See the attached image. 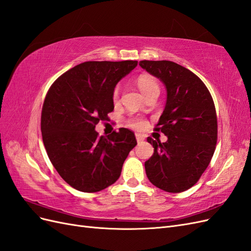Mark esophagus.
<instances>
[{
    "instance_id": "34e87169",
    "label": "esophagus",
    "mask_w": 251,
    "mask_h": 251,
    "mask_svg": "<svg viewBox=\"0 0 251 251\" xmlns=\"http://www.w3.org/2000/svg\"><path fill=\"white\" fill-rule=\"evenodd\" d=\"M135 136H136V139H137V142H138V143H141V142H143V140H144L143 135H141V134L137 133V134H136Z\"/></svg>"
}]
</instances>
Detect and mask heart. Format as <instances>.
I'll list each match as a JSON object with an SVG mask.
<instances>
[{"label":"heart","instance_id":"b5f03b06","mask_svg":"<svg viewBox=\"0 0 251 251\" xmlns=\"http://www.w3.org/2000/svg\"><path fill=\"white\" fill-rule=\"evenodd\" d=\"M137 86L141 91V93L144 95V97H147L151 94H155V93L159 94V91H160L156 79H154L151 76H148V75H142V76H140L137 79ZM118 94H119V88L117 87L115 90H114V94H113L114 98H116ZM130 125L136 128H143L146 126L147 123L142 119L132 118L130 120Z\"/></svg>","mask_w":251,"mask_h":251}]
</instances>
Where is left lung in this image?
<instances>
[{
	"mask_svg": "<svg viewBox=\"0 0 251 251\" xmlns=\"http://www.w3.org/2000/svg\"><path fill=\"white\" fill-rule=\"evenodd\" d=\"M139 66L160 79L166 103L156 131L168 140L151 137L154 154L144 163L149 180L168 193H181L200 179L215 153L218 123L215 103L204 82L170 60H141Z\"/></svg>",
	"mask_w": 251,
	"mask_h": 251,
	"instance_id": "1",
	"label": "left lung"
}]
</instances>
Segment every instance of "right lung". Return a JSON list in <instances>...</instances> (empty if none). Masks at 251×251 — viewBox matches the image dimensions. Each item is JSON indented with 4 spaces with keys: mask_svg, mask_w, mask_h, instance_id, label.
Listing matches in <instances>:
<instances>
[{
    "mask_svg": "<svg viewBox=\"0 0 251 251\" xmlns=\"http://www.w3.org/2000/svg\"><path fill=\"white\" fill-rule=\"evenodd\" d=\"M137 63H81L60 75L48 91L41 118L44 146L59 176L77 191L95 193L115 183L137 144L134 133L125 127L105 137L95 131L114 110L118 81Z\"/></svg>",
    "mask_w": 251,
    "mask_h": 251,
    "instance_id": "add662e5",
    "label": "right lung"
}]
</instances>
